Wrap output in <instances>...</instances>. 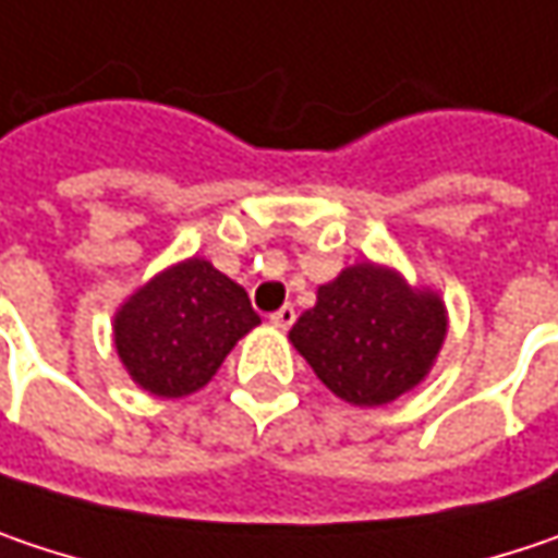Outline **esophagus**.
<instances>
[{
    "mask_svg": "<svg viewBox=\"0 0 558 558\" xmlns=\"http://www.w3.org/2000/svg\"><path fill=\"white\" fill-rule=\"evenodd\" d=\"M296 322V310L293 306H280L278 312H271V325L275 328H290Z\"/></svg>",
    "mask_w": 558,
    "mask_h": 558,
    "instance_id": "esophagus-1",
    "label": "esophagus"
}]
</instances>
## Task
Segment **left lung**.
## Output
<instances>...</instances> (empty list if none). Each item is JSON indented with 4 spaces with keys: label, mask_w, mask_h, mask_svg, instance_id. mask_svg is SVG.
<instances>
[{
    "label": "left lung",
    "mask_w": 558,
    "mask_h": 558,
    "mask_svg": "<svg viewBox=\"0 0 558 558\" xmlns=\"http://www.w3.org/2000/svg\"><path fill=\"white\" fill-rule=\"evenodd\" d=\"M445 335L439 290L410 283L391 265L356 262L315 290V306L287 338L331 395L381 408L429 376Z\"/></svg>",
    "instance_id": "obj_1"
}]
</instances>
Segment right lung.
I'll list each match as a JSON object with an SVG mask.
<instances>
[{"label":"right lung","mask_w":558,"mask_h":558,"mask_svg":"<svg viewBox=\"0 0 558 558\" xmlns=\"http://www.w3.org/2000/svg\"><path fill=\"white\" fill-rule=\"evenodd\" d=\"M255 325L262 318L246 290L192 255L125 296L113 315V344L142 391L173 401L205 388Z\"/></svg>","instance_id":"obj_1"}]
</instances>
